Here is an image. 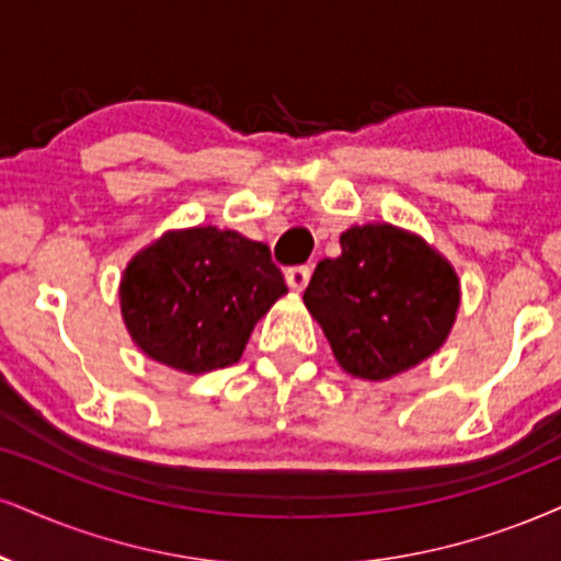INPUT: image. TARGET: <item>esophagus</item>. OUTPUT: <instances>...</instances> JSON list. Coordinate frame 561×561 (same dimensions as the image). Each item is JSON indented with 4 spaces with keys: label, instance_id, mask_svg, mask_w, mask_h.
Instances as JSON below:
<instances>
[{
    "label": "esophagus",
    "instance_id": "1",
    "mask_svg": "<svg viewBox=\"0 0 561 561\" xmlns=\"http://www.w3.org/2000/svg\"><path fill=\"white\" fill-rule=\"evenodd\" d=\"M309 275H312V267L309 265H294L286 270V283L288 288H294V291H304L309 283Z\"/></svg>",
    "mask_w": 561,
    "mask_h": 561
}]
</instances>
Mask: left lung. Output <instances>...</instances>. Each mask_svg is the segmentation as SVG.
<instances>
[{
    "instance_id": "1",
    "label": "left lung",
    "mask_w": 561,
    "mask_h": 561,
    "mask_svg": "<svg viewBox=\"0 0 561 561\" xmlns=\"http://www.w3.org/2000/svg\"><path fill=\"white\" fill-rule=\"evenodd\" d=\"M341 247V257L317 262L304 291L337 364L354 377L387 379L432 356L460 304L447 260L387 224L348 228Z\"/></svg>"
}]
</instances>
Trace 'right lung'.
Wrapping results in <instances>:
<instances>
[{"label": "right lung", "instance_id": "obj_1", "mask_svg": "<svg viewBox=\"0 0 561 561\" xmlns=\"http://www.w3.org/2000/svg\"><path fill=\"white\" fill-rule=\"evenodd\" d=\"M288 291L270 249L237 231H171L142 249L122 278L129 335L186 375L239 362L254 322Z\"/></svg>", "mask_w": 561, "mask_h": 561}]
</instances>
